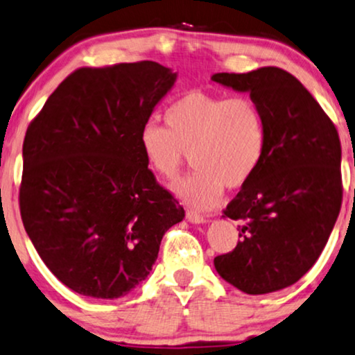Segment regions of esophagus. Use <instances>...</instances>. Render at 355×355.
I'll return each instance as SVG.
<instances>
[{"label":"esophagus","mask_w":355,"mask_h":355,"mask_svg":"<svg viewBox=\"0 0 355 355\" xmlns=\"http://www.w3.org/2000/svg\"><path fill=\"white\" fill-rule=\"evenodd\" d=\"M186 218L191 222V224H204L205 222V217L202 216V214H198L194 211H187Z\"/></svg>","instance_id":"34e87169"}]
</instances>
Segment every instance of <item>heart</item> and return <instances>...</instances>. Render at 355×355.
<instances>
[{"mask_svg": "<svg viewBox=\"0 0 355 355\" xmlns=\"http://www.w3.org/2000/svg\"><path fill=\"white\" fill-rule=\"evenodd\" d=\"M164 120L168 128L143 125L139 148L148 166L168 181L181 176L192 156L198 171L173 189L194 207L216 205L225 186L247 184L265 156V115L248 97L191 92L171 105Z\"/></svg>", "mask_w": 355, "mask_h": 355, "instance_id": "heart-1", "label": "heart"}]
</instances>
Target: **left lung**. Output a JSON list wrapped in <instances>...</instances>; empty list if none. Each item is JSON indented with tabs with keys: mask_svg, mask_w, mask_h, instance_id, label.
<instances>
[{
	"mask_svg": "<svg viewBox=\"0 0 355 355\" xmlns=\"http://www.w3.org/2000/svg\"><path fill=\"white\" fill-rule=\"evenodd\" d=\"M247 92L265 115L266 150L224 217L240 220L234 252L214 258L217 273L247 295L291 286L316 263L343 202L338 130L291 73L261 67L214 73Z\"/></svg>",
	"mask_w": 355,
	"mask_h": 355,
	"instance_id": "1",
	"label": "left lung"
}]
</instances>
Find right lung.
<instances>
[{
  "label": "right lung",
  "instance_id": "add662e5",
  "mask_svg": "<svg viewBox=\"0 0 355 355\" xmlns=\"http://www.w3.org/2000/svg\"><path fill=\"white\" fill-rule=\"evenodd\" d=\"M176 78L153 60L78 69L26 131L21 218L47 268L78 295H128L150 275L166 230L184 218L139 148Z\"/></svg>",
  "mask_w": 355,
  "mask_h": 355
}]
</instances>
